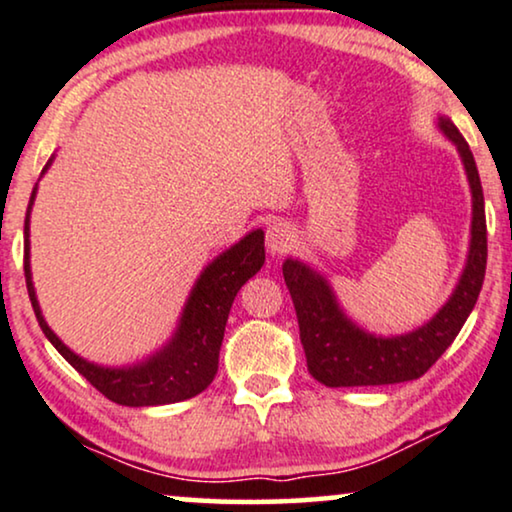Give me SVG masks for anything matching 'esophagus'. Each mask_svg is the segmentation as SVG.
<instances>
[{
    "label": "esophagus",
    "instance_id": "esophagus-1",
    "mask_svg": "<svg viewBox=\"0 0 512 512\" xmlns=\"http://www.w3.org/2000/svg\"><path fill=\"white\" fill-rule=\"evenodd\" d=\"M294 237V228H291L289 223L275 221L268 225V230H265V247H268L272 256H282L294 247Z\"/></svg>",
    "mask_w": 512,
    "mask_h": 512
}]
</instances>
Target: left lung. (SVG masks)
Segmentation results:
<instances>
[{
	"instance_id": "1",
	"label": "left lung",
	"mask_w": 512,
	"mask_h": 512,
	"mask_svg": "<svg viewBox=\"0 0 512 512\" xmlns=\"http://www.w3.org/2000/svg\"><path fill=\"white\" fill-rule=\"evenodd\" d=\"M437 126L459 148L473 192V223H470L466 268L454 294L433 320L400 336L383 338L367 334L345 317L334 291L320 272L294 258H287L282 265L284 282L296 308L308 371L324 386H388V383L421 378L454 343L468 315L473 313L487 270V218H484L482 183L473 152L454 122L449 117H440Z\"/></svg>"
}]
</instances>
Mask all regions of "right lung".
<instances>
[{
    "instance_id": "1",
    "label": "right lung",
    "mask_w": 512,
    "mask_h": 512,
    "mask_svg": "<svg viewBox=\"0 0 512 512\" xmlns=\"http://www.w3.org/2000/svg\"><path fill=\"white\" fill-rule=\"evenodd\" d=\"M49 164H46L44 171L49 169ZM32 199H35V190H32L28 216H25V284H28L32 310H35L39 327H42L44 336L49 338L53 348L98 393H103L112 402L122 404V407H155V404L190 400V397L202 393L214 381L218 371V353H221L225 322H228L232 301H235L237 291L261 270L265 261L263 230L249 232L244 240L237 242L228 251H223L216 261H211L204 268L199 280L195 282V287L190 291V298L183 308L176 334L171 336V341L159 353L148 357L141 364H134V367L110 369L98 367L94 362H86L72 353L68 345L53 334L42 317L30 272L28 237Z\"/></svg>"
}]
</instances>
